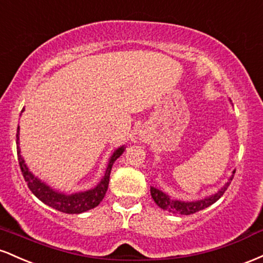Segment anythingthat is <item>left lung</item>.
<instances>
[{
	"label": "left lung",
	"instance_id": "1",
	"mask_svg": "<svg viewBox=\"0 0 263 263\" xmlns=\"http://www.w3.org/2000/svg\"><path fill=\"white\" fill-rule=\"evenodd\" d=\"M234 173L235 171L232 172V176L229 178L228 182H226L224 185L218 190V192H215L214 194L209 195V197L198 199V200H192V201L178 200V199L171 198L170 195L165 194V193L162 192L161 189L155 188V186H151V195H152L155 203L158 205L161 209L170 211L172 214H178V215H190V214H194L197 213V211L203 210L205 208L210 206L211 204L215 203V201H218L219 199L222 197L225 190L228 189V186L230 185L232 178H234Z\"/></svg>",
	"mask_w": 263,
	"mask_h": 263
}]
</instances>
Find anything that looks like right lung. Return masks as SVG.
<instances>
[{
    "instance_id": "1",
    "label": "right lung",
    "mask_w": 263,
    "mask_h": 263,
    "mask_svg": "<svg viewBox=\"0 0 263 263\" xmlns=\"http://www.w3.org/2000/svg\"><path fill=\"white\" fill-rule=\"evenodd\" d=\"M23 111V110H22ZM126 146H121L114 151V153L108 158V163L105 174L102 176L101 180L91 189L84 190V192L71 193L68 194L65 192H59V190L53 189L49 184L39 179L37 176L32 173L28 165L26 164L25 159L21 155L20 148V126L17 128V155L18 162H20L21 171H22L23 177L27 182V185L31 189L33 194L37 197L39 200L43 201L45 205L53 208V209L62 211L65 214H80L84 211L93 209L98 206L104 199L108 188V180H110L111 168H112L115 161L125 152Z\"/></svg>"
}]
</instances>
